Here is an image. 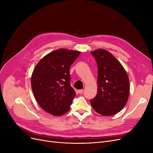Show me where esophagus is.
I'll list each match as a JSON object with an SVG mask.
<instances>
[{
  "label": "esophagus",
  "instance_id": "1",
  "mask_svg": "<svg viewBox=\"0 0 153 153\" xmlns=\"http://www.w3.org/2000/svg\"><path fill=\"white\" fill-rule=\"evenodd\" d=\"M77 92H78L79 93V94H81V93L83 92V89H79V90H78Z\"/></svg>",
  "mask_w": 153,
  "mask_h": 153
}]
</instances>
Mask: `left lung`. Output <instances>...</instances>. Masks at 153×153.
Segmentation results:
<instances>
[{
    "label": "left lung",
    "instance_id": "1",
    "mask_svg": "<svg viewBox=\"0 0 153 153\" xmlns=\"http://www.w3.org/2000/svg\"><path fill=\"white\" fill-rule=\"evenodd\" d=\"M91 53L97 60L98 72V93L90 102L101 115H115L123 108L128 99V75L120 62L108 51L100 48Z\"/></svg>",
    "mask_w": 153,
    "mask_h": 153
}]
</instances>
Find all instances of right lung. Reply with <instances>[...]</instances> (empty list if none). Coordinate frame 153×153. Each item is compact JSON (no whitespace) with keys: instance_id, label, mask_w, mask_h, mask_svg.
<instances>
[{"instance_id":"right-lung-1","label":"right lung","mask_w":153,"mask_h":153,"mask_svg":"<svg viewBox=\"0 0 153 153\" xmlns=\"http://www.w3.org/2000/svg\"><path fill=\"white\" fill-rule=\"evenodd\" d=\"M81 52L60 48L48 53L34 69L31 89L38 105L54 116L65 114L71 108L76 92L70 84V66Z\"/></svg>"}]
</instances>
